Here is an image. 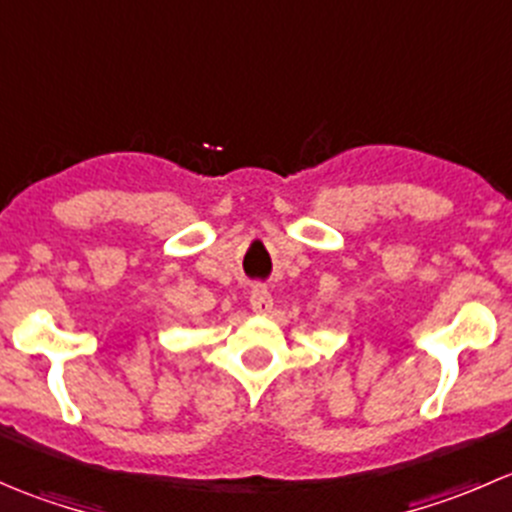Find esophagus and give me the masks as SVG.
Here are the masks:
<instances>
[{
    "label": "esophagus",
    "instance_id": "obj_1",
    "mask_svg": "<svg viewBox=\"0 0 512 512\" xmlns=\"http://www.w3.org/2000/svg\"><path fill=\"white\" fill-rule=\"evenodd\" d=\"M250 307L255 314H267L272 312V294L267 292V287H255L250 297Z\"/></svg>",
    "mask_w": 512,
    "mask_h": 512
}]
</instances>
